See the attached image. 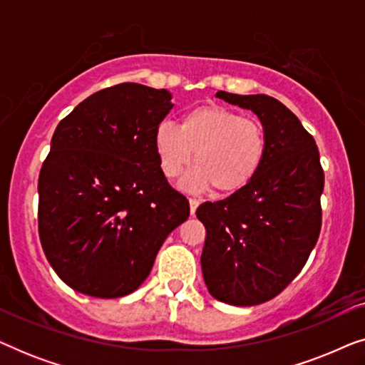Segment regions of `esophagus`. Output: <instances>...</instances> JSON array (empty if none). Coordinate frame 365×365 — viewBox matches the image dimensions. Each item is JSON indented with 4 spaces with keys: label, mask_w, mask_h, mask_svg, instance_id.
Here are the masks:
<instances>
[{
    "label": "esophagus",
    "mask_w": 365,
    "mask_h": 365,
    "mask_svg": "<svg viewBox=\"0 0 365 365\" xmlns=\"http://www.w3.org/2000/svg\"><path fill=\"white\" fill-rule=\"evenodd\" d=\"M199 199H194V197H191L189 199V209H191V216H194V214H196V209L199 207Z\"/></svg>",
    "instance_id": "1"
}]
</instances>
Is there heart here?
<instances>
[{
	"instance_id": "heart-1",
	"label": "heart",
	"mask_w": 365,
	"mask_h": 365,
	"mask_svg": "<svg viewBox=\"0 0 365 365\" xmlns=\"http://www.w3.org/2000/svg\"><path fill=\"white\" fill-rule=\"evenodd\" d=\"M159 168L169 179L196 169L184 179L189 191L212 186L219 194L242 191L261 171L267 151L266 129L257 119L244 118L234 109L206 104L189 109L178 128L164 123L154 133Z\"/></svg>"
}]
</instances>
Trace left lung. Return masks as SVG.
Instances as JSON below:
<instances>
[{
  "mask_svg": "<svg viewBox=\"0 0 365 365\" xmlns=\"http://www.w3.org/2000/svg\"><path fill=\"white\" fill-rule=\"evenodd\" d=\"M216 98L256 114L267 151L247 187L197 207L206 227L202 277L217 301L257 306L292 282L316 246L324 171L314 138L276 98L226 91Z\"/></svg>",
  "mask_w": 365,
  "mask_h": 365,
  "instance_id": "left-lung-1",
  "label": "left lung"
}]
</instances>
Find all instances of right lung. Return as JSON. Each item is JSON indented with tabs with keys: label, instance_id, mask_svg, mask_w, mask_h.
<instances>
[{
	"label": "right lung",
	"instance_id": "right-lung-1",
	"mask_svg": "<svg viewBox=\"0 0 365 365\" xmlns=\"http://www.w3.org/2000/svg\"><path fill=\"white\" fill-rule=\"evenodd\" d=\"M171 99L168 89L123 83L91 94L58 124L39 173L38 227L49 264L74 291L134 292L189 217L154 149Z\"/></svg>",
	"mask_w": 365,
	"mask_h": 365
}]
</instances>
